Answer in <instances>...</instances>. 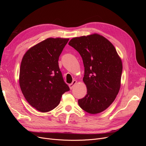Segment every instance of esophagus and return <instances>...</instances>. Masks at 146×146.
I'll return each mask as SVG.
<instances>
[{"instance_id": "esophagus-1", "label": "esophagus", "mask_w": 146, "mask_h": 146, "mask_svg": "<svg viewBox=\"0 0 146 146\" xmlns=\"http://www.w3.org/2000/svg\"><path fill=\"white\" fill-rule=\"evenodd\" d=\"M76 83H77V81H76V80H73L71 84H69L68 86H69V88H70V89H72L74 88V86H75Z\"/></svg>"}]
</instances>
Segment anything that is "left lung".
<instances>
[{
	"instance_id": "8db88e82",
	"label": "left lung",
	"mask_w": 146,
	"mask_h": 146,
	"mask_svg": "<svg viewBox=\"0 0 146 146\" xmlns=\"http://www.w3.org/2000/svg\"><path fill=\"white\" fill-rule=\"evenodd\" d=\"M68 45L79 52L85 67L83 80L87 94L78 104L89 113H100L108 108L119 92L121 60L112 44L97 34L73 38Z\"/></svg>"
}]
</instances>
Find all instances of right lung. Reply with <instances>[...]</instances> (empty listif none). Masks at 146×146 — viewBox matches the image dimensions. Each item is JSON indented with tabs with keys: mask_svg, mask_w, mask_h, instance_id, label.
I'll return each mask as SVG.
<instances>
[{
	"mask_svg": "<svg viewBox=\"0 0 146 146\" xmlns=\"http://www.w3.org/2000/svg\"><path fill=\"white\" fill-rule=\"evenodd\" d=\"M68 40L47 38L29 48L22 58L20 88L27 102L40 112L54 109L62 95L70 90L63 80L58 62Z\"/></svg>",
	"mask_w": 146,
	"mask_h": 146,
	"instance_id": "right-lung-1",
	"label": "right lung"
}]
</instances>
